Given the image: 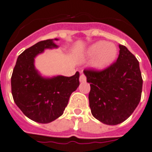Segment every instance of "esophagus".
<instances>
[{
	"mask_svg": "<svg viewBox=\"0 0 152 152\" xmlns=\"http://www.w3.org/2000/svg\"><path fill=\"white\" fill-rule=\"evenodd\" d=\"M86 76L84 75V74H81L80 76V81L81 83H83V82H86Z\"/></svg>",
	"mask_w": 152,
	"mask_h": 152,
	"instance_id": "obj_1",
	"label": "esophagus"
}]
</instances>
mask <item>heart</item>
Wrapping results in <instances>:
<instances>
[{
    "mask_svg": "<svg viewBox=\"0 0 152 152\" xmlns=\"http://www.w3.org/2000/svg\"><path fill=\"white\" fill-rule=\"evenodd\" d=\"M117 49L114 45L107 43L105 41H99L90 45L86 52V57L96 60L95 66L96 68L103 69L110 65L117 57Z\"/></svg>",
    "mask_w": 152,
    "mask_h": 152,
    "instance_id": "1",
    "label": "heart"
}]
</instances>
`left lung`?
I'll return each mask as SVG.
<instances>
[{
	"mask_svg": "<svg viewBox=\"0 0 152 152\" xmlns=\"http://www.w3.org/2000/svg\"><path fill=\"white\" fill-rule=\"evenodd\" d=\"M117 61L103 70L83 71L90 83L89 102L96 119L107 125L124 122L141 100L143 80L139 62L124 45H120Z\"/></svg>",
	"mask_w": 152,
	"mask_h": 152,
	"instance_id": "1",
	"label": "left lung"
}]
</instances>
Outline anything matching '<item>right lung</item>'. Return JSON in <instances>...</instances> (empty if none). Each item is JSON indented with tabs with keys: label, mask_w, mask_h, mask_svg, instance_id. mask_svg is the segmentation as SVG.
I'll return each instance as SVG.
<instances>
[{
	"label": "right lung",
	"mask_w": 152,
	"mask_h": 152,
	"mask_svg": "<svg viewBox=\"0 0 152 152\" xmlns=\"http://www.w3.org/2000/svg\"><path fill=\"white\" fill-rule=\"evenodd\" d=\"M55 40H58L55 39ZM54 39L41 41L18 57L11 76V94L16 105L29 119L48 124L62 115L72 92L80 85V73L45 78L35 69L34 58L46 48H57Z\"/></svg>",
	"instance_id": "1"
}]
</instances>
